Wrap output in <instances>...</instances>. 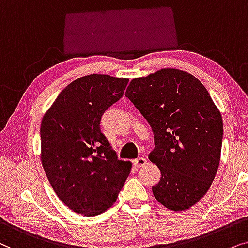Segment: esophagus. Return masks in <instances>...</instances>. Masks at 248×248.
I'll return each instance as SVG.
<instances>
[{
  "instance_id": "obj_1",
  "label": "esophagus",
  "mask_w": 248,
  "mask_h": 248,
  "mask_svg": "<svg viewBox=\"0 0 248 248\" xmlns=\"http://www.w3.org/2000/svg\"><path fill=\"white\" fill-rule=\"evenodd\" d=\"M147 163V160L145 157H138L136 160H134V166L137 167V168H141L144 166H146Z\"/></svg>"
}]
</instances>
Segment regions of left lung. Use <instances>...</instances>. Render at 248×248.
<instances>
[{"mask_svg": "<svg viewBox=\"0 0 248 248\" xmlns=\"http://www.w3.org/2000/svg\"><path fill=\"white\" fill-rule=\"evenodd\" d=\"M126 96L154 133L148 158L161 171L154 197L172 211L195 205L214 180L222 146V117L209 92L193 75L166 68L133 79Z\"/></svg>", "mask_w": 248, "mask_h": 248, "instance_id": "1", "label": "left lung"}]
</instances>
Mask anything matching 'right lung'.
<instances>
[{"label":"right lung","mask_w":248,"mask_h":248,"mask_svg":"<svg viewBox=\"0 0 248 248\" xmlns=\"http://www.w3.org/2000/svg\"><path fill=\"white\" fill-rule=\"evenodd\" d=\"M129 81L92 74L70 82L41 124V161L59 199L76 213L93 217L117 201L131 162L119 160L100 122Z\"/></svg>","instance_id":"right-lung-1"}]
</instances>
